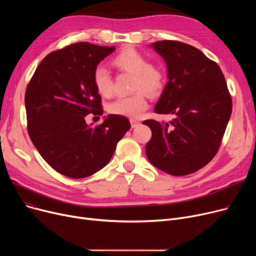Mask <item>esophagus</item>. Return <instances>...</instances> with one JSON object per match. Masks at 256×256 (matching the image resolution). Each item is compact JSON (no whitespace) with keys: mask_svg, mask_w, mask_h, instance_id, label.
Returning <instances> with one entry per match:
<instances>
[{"mask_svg":"<svg viewBox=\"0 0 256 256\" xmlns=\"http://www.w3.org/2000/svg\"><path fill=\"white\" fill-rule=\"evenodd\" d=\"M140 124V122L138 120H134V119H132L130 120V126H132V128H136V126H138Z\"/></svg>","mask_w":256,"mask_h":256,"instance_id":"obj_1","label":"esophagus"}]
</instances>
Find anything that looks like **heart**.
<instances>
[{"mask_svg":"<svg viewBox=\"0 0 256 256\" xmlns=\"http://www.w3.org/2000/svg\"><path fill=\"white\" fill-rule=\"evenodd\" d=\"M112 65L121 72L134 74L132 90L138 91L130 96L119 98L109 106V112L128 118H139L148 108L145 91L150 96L162 93L166 84V74L162 66L147 63L146 57L139 50L126 48L112 59ZM94 85L102 96H110L113 92L110 72L102 66H98L93 72Z\"/></svg>","mask_w":256,"mask_h":256,"instance_id":"1","label":"heart"}]
</instances>
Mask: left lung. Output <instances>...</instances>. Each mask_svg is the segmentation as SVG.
I'll return each mask as SVG.
<instances>
[{
    "label": "left lung",
    "mask_w": 256,
    "mask_h": 256,
    "mask_svg": "<svg viewBox=\"0 0 256 256\" xmlns=\"http://www.w3.org/2000/svg\"><path fill=\"white\" fill-rule=\"evenodd\" d=\"M152 46L164 59L168 76L154 112L176 117L169 122L143 121L152 132L146 156L160 170L188 176L216 156L232 115V96L218 64L198 48L173 40Z\"/></svg>",
    "instance_id": "1"
}]
</instances>
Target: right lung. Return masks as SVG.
I'll return each mask as SVG.
<instances>
[{
  "label": "right lung",
  "mask_w": 256,
  "mask_h": 256,
  "mask_svg": "<svg viewBox=\"0 0 256 256\" xmlns=\"http://www.w3.org/2000/svg\"><path fill=\"white\" fill-rule=\"evenodd\" d=\"M115 50L78 42L40 62L24 96L28 132L36 150L57 172L84 178L104 168L130 130L126 116L110 114L93 126L85 117L102 114L93 80L98 63Z\"/></svg>",
  "instance_id": "1"
}]
</instances>
